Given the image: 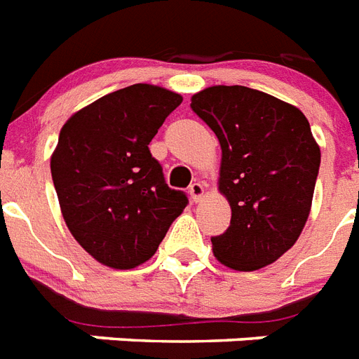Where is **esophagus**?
I'll return each instance as SVG.
<instances>
[{
	"mask_svg": "<svg viewBox=\"0 0 359 359\" xmlns=\"http://www.w3.org/2000/svg\"><path fill=\"white\" fill-rule=\"evenodd\" d=\"M189 194H191V200H193V202H200L203 196L202 183H198V182L191 183V185H189Z\"/></svg>",
	"mask_w": 359,
	"mask_h": 359,
	"instance_id": "34e87169",
	"label": "esophagus"
}]
</instances>
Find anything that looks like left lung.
<instances>
[{
	"label": "left lung",
	"mask_w": 359,
	"mask_h": 359,
	"mask_svg": "<svg viewBox=\"0 0 359 359\" xmlns=\"http://www.w3.org/2000/svg\"><path fill=\"white\" fill-rule=\"evenodd\" d=\"M191 109L222 148L219 189L231 220L211 237L215 257L235 271L271 265L297 243L308 220L320 150L297 107L254 88L209 87Z\"/></svg>",
	"instance_id": "8db88e82"
}]
</instances>
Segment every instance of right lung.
Listing matches in <instances>:
<instances>
[{"mask_svg": "<svg viewBox=\"0 0 359 359\" xmlns=\"http://www.w3.org/2000/svg\"><path fill=\"white\" fill-rule=\"evenodd\" d=\"M182 100L137 83L96 100L62 126L51 156L62 217L103 265L133 269L150 259L189 203L183 191L166 185L148 148Z\"/></svg>", "mask_w": 359, "mask_h": 359, "instance_id": "add662e5", "label": "right lung"}]
</instances>
